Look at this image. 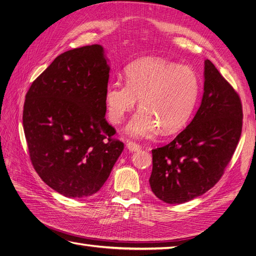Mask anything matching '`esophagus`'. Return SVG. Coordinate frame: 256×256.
Segmentation results:
<instances>
[{
    "label": "esophagus",
    "mask_w": 256,
    "mask_h": 256,
    "mask_svg": "<svg viewBox=\"0 0 256 256\" xmlns=\"http://www.w3.org/2000/svg\"><path fill=\"white\" fill-rule=\"evenodd\" d=\"M127 148L130 150V152H138L140 150L142 147H141V145L140 144H138V143H136V142H131V141H129V142H127Z\"/></svg>",
    "instance_id": "esophagus-1"
}]
</instances>
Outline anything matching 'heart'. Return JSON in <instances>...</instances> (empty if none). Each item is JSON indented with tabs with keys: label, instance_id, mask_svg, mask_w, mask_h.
Masks as SVG:
<instances>
[{
	"label": "heart",
	"instance_id": "b5f03b06",
	"mask_svg": "<svg viewBox=\"0 0 256 256\" xmlns=\"http://www.w3.org/2000/svg\"><path fill=\"white\" fill-rule=\"evenodd\" d=\"M200 78L188 66L160 58H145L130 65L126 82H111L106 90L108 115L120 124L138 98L142 110L129 122L126 131L136 138H152L159 128L175 132L193 112L200 95Z\"/></svg>",
	"mask_w": 256,
	"mask_h": 256
}]
</instances>
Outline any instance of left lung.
<instances>
[{
  "mask_svg": "<svg viewBox=\"0 0 256 256\" xmlns=\"http://www.w3.org/2000/svg\"><path fill=\"white\" fill-rule=\"evenodd\" d=\"M242 116L238 92L206 60L204 94L196 116L172 142L152 150L154 196L182 204L212 188L235 152Z\"/></svg>",
  "mask_w": 256,
  "mask_h": 256,
  "instance_id": "1",
  "label": "left lung"
}]
</instances>
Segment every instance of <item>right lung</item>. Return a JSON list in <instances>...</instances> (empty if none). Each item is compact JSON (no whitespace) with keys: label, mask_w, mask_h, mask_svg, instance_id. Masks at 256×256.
Wrapping results in <instances>:
<instances>
[{"label":"right lung","mask_w":256,"mask_h":256,"mask_svg":"<svg viewBox=\"0 0 256 256\" xmlns=\"http://www.w3.org/2000/svg\"><path fill=\"white\" fill-rule=\"evenodd\" d=\"M109 72L102 46H84L58 56L26 95L22 122L30 162L64 196L99 191L124 150L104 118Z\"/></svg>","instance_id":"obj_1"}]
</instances>
